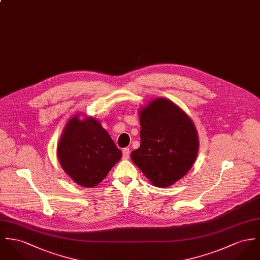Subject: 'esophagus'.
<instances>
[{"mask_svg": "<svg viewBox=\"0 0 260 260\" xmlns=\"http://www.w3.org/2000/svg\"><path fill=\"white\" fill-rule=\"evenodd\" d=\"M122 157L123 159H127L129 157V148L125 147L122 149Z\"/></svg>", "mask_w": 260, "mask_h": 260, "instance_id": "obj_1", "label": "esophagus"}]
</instances>
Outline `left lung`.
I'll use <instances>...</instances> for the list:
<instances>
[{
    "label": "left lung",
    "mask_w": 260,
    "mask_h": 260,
    "mask_svg": "<svg viewBox=\"0 0 260 260\" xmlns=\"http://www.w3.org/2000/svg\"><path fill=\"white\" fill-rule=\"evenodd\" d=\"M140 146L134 163L156 187L184 177L196 159L199 140L190 118L171 101L153 100L140 111Z\"/></svg>",
    "instance_id": "8db88e82"
}]
</instances>
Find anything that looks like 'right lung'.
I'll return each instance as SVG.
<instances>
[{
	"mask_svg": "<svg viewBox=\"0 0 260 260\" xmlns=\"http://www.w3.org/2000/svg\"><path fill=\"white\" fill-rule=\"evenodd\" d=\"M64 171L83 187L93 188L121 158V151L95 119L68 121L58 143Z\"/></svg>",
	"mask_w": 260,
	"mask_h": 260,
	"instance_id": "1",
	"label": "right lung"
}]
</instances>
